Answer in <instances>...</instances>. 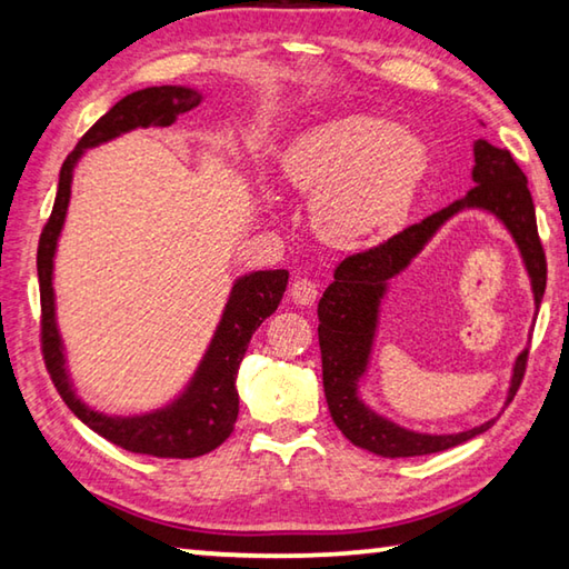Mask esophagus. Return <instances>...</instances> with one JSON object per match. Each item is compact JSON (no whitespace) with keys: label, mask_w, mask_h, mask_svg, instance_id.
<instances>
[{"label":"esophagus","mask_w":569,"mask_h":569,"mask_svg":"<svg viewBox=\"0 0 569 569\" xmlns=\"http://www.w3.org/2000/svg\"><path fill=\"white\" fill-rule=\"evenodd\" d=\"M291 298L298 306H313L316 298H319V286L308 281V278H296L291 283Z\"/></svg>","instance_id":"obj_1"}]
</instances>
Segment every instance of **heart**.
Wrapping results in <instances>:
<instances>
[{"mask_svg": "<svg viewBox=\"0 0 569 569\" xmlns=\"http://www.w3.org/2000/svg\"><path fill=\"white\" fill-rule=\"evenodd\" d=\"M429 162V146L409 128L343 114L296 138L281 170L288 186L313 200L316 233L331 246L363 248L403 226Z\"/></svg>", "mask_w": 569, "mask_h": 569, "instance_id": "b5f03b06", "label": "heart"}]
</instances>
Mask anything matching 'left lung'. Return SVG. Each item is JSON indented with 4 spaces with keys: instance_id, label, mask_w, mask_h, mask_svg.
Instances as JSON below:
<instances>
[{
    "instance_id": "left-lung-1",
    "label": "left lung",
    "mask_w": 569,
    "mask_h": 569,
    "mask_svg": "<svg viewBox=\"0 0 569 569\" xmlns=\"http://www.w3.org/2000/svg\"><path fill=\"white\" fill-rule=\"evenodd\" d=\"M471 188L465 198L441 208L439 213L409 226L399 236L389 238L363 253L349 256L339 263L333 283L326 288L319 301V343L323 363V391L336 427L351 445L361 447L377 457H421L435 455L469 441L487 431L497 419L479 423L475 429L457 435H427L381 417L361 397V383L369 377L373 341L379 331L381 301L389 291V281L407 271L429 240L445 228L451 218L465 210H485L502 223L522 256L525 271L532 286L535 306L539 308L547 286L545 250L537 236L535 203L529 196L527 178L519 170L509 150L495 148L485 138L475 142V168H471ZM527 366V349L517 356L509 379L507 401L519 389Z\"/></svg>"
}]
</instances>
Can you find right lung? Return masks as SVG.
Here are the masks:
<instances>
[{
	"instance_id": "add662e5",
	"label": "right lung",
	"mask_w": 569,
	"mask_h": 569,
	"mask_svg": "<svg viewBox=\"0 0 569 569\" xmlns=\"http://www.w3.org/2000/svg\"><path fill=\"white\" fill-rule=\"evenodd\" d=\"M203 102V92L186 84H160L124 94L120 102L84 132L77 148L67 156L57 182L52 216L47 220L37 250V276L42 296V351L57 391L82 423L98 431L112 445L134 455L162 459H192L223 445L238 419V366L248 351L250 336L268 316L276 313L286 293L288 271H253L238 276L230 288L228 301L213 331L203 359L192 371L190 381L162 407L146 413H104L88 407L77 397L74 381L67 369L64 341L57 326L54 301V256L60 243L67 208H70L72 178L77 162L92 148L104 146L124 132L138 128H168L180 114Z\"/></svg>"
}]
</instances>
